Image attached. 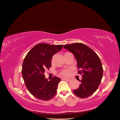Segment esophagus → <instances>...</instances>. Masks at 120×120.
<instances>
[{"label":"esophagus","mask_w":120,"mask_h":120,"mask_svg":"<svg viewBox=\"0 0 120 120\" xmlns=\"http://www.w3.org/2000/svg\"><path fill=\"white\" fill-rule=\"evenodd\" d=\"M62 80H68V81H70V78H62Z\"/></svg>","instance_id":"obj_1"}]
</instances>
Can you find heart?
<instances>
[{"label": "heart", "instance_id": "obj_1", "mask_svg": "<svg viewBox=\"0 0 120 120\" xmlns=\"http://www.w3.org/2000/svg\"><path fill=\"white\" fill-rule=\"evenodd\" d=\"M71 71L70 69H64L61 72H60V75L61 76H68L70 74Z\"/></svg>", "mask_w": 120, "mask_h": 120}]
</instances>
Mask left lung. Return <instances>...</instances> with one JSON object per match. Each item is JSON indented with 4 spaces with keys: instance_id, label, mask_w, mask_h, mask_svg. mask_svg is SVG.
<instances>
[{
    "instance_id": "obj_1",
    "label": "left lung",
    "mask_w": 120,
    "mask_h": 120,
    "mask_svg": "<svg viewBox=\"0 0 120 120\" xmlns=\"http://www.w3.org/2000/svg\"><path fill=\"white\" fill-rule=\"evenodd\" d=\"M64 48L72 53L77 61L78 74L82 75L79 86L73 91L80 98H86L94 94L103 77V69L97 54L88 46L81 43L65 45Z\"/></svg>"
}]
</instances>
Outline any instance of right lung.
Listing matches in <instances>:
<instances>
[{
    "mask_svg": "<svg viewBox=\"0 0 120 120\" xmlns=\"http://www.w3.org/2000/svg\"><path fill=\"white\" fill-rule=\"evenodd\" d=\"M63 46L39 43L26 54L22 74L26 88L36 98L48 101L56 95L60 78L54 76L49 80L45 78L44 72L51 67L53 56L61 50Z\"/></svg>",
    "mask_w": 120,
    "mask_h": 120,
    "instance_id": "right-lung-1",
    "label": "right lung"
}]
</instances>
